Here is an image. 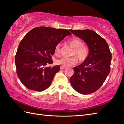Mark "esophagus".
Wrapping results in <instances>:
<instances>
[{"label":"esophagus","instance_id":"esophagus-1","mask_svg":"<svg viewBox=\"0 0 124 124\" xmlns=\"http://www.w3.org/2000/svg\"><path fill=\"white\" fill-rule=\"evenodd\" d=\"M65 67H62V66H61L60 67V69L61 70H62V69H65Z\"/></svg>","mask_w":124,"mask_h":124}]
</instances>
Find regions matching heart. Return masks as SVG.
<instances>
[{"label": "heart", "mask_w": 124, "mask_h": 124, "mask_svg": "<svg viewBox=\"0 0 124 124\" xmlns=\"http://www.w3.org/2000/svg\"><path fill=\"white\" fill-rule=\"evenodd\" d=\"M83 42L79 38L74 37L68 41V44L73 48L72 55H75L80 61L82 62L86 59L89 54V48L85 45L82 44ZM60 50L59 45L55 47V52L59 54ZM56 64L61 65L62 67H67L73 66L78 63L77 58L72 57L71 58H62L56 61Z\"/></svg>", "instance_id": "b5f03b06"}]
</instances>
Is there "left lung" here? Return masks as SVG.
<instances>
[{
  "mask_svg": "<svg viewBox=\"0 0 124 124\" xmlns=\"http://www.w3.org/2000/svg\"><path fill=\"white\" fill-rule=\"evenodd\" d=\"M85 42L89 48L88 57L82 64L73 68L70 79L73 89L81 94H89L100 88L110 71L111 53L105 39L93 30H70Z\"/></svg>",
  "mask_w": 124,
  "mask_h": 124,
  "instance_id": "1",
  "label": "left lung"
}]
</instances>
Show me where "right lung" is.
<instances>
[{
	"instance_id": "add662e5",
	"label": "right lung",
	"mask_w": 124,
	"mask_h": 124,
	"mask_svg": "<svg viewBox=\"0 0 124 124\" xmlns=\"http://www.w3.org/2000/svg\"><path fill=\"white\" fill-rule=\"evenodd\" d=\"M68 30L46 27H37L26 34L18 45L15 62L18 78L26 87L41 92L51 85L60 66L51 68V55L65 37Z\"/></svg>"
}]
</instances>
